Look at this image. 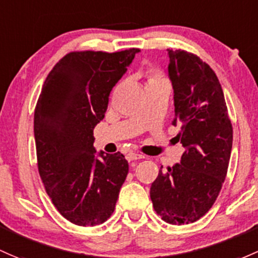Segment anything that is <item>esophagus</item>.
Returning a JSON list of instances; mask_svg holds the SVG:
<instances>
[{"label": "esophagus", "instance_id": "obj_1", "mask_svg": "<svg viewBox=\"0 0 258 258\" xmlns=\"http://www.w3.org/2000/svg\"><path fill=\"white\" fill-rule=\"evenodd\" d=\"M142 158H145V156H142V154H140V153H134V152H131V153H128L126 156V159L128 162L138 161V159H142Z\"/></svg>", "mask_w": 258, "mask_h": 258}]
</instances>
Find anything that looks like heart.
Segmentation results:
<instances>
[{
    "mask_svg": "<svg viewBox=\"0 0 258 258\" xmlns=\"http://www.w3.org/2000/svg\"><path fill=\"white\" fill-rule=\"evenodd\" d=\"M158 83H167V81H165L163 75H162L161 73H151L147 80V86L151 85V84H158Z\"/></svg>",
    "mask_w": 258,
    "mask_h": 258,
    "instance_id": "b5f03b06",
    "label": "heart"
}]
</instances>
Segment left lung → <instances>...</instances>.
Here are the masks:
<instances>
[{
    "instance_id": "left-lung-1",
    "label": "left lung",
    "mask_w": 258,
    "mask_h": 258,
    "mask_svg": "<svg viewBox=\"0 0 258 258\" xmlns=\"http://www.w3.org/2000/svg\"><path fill=\"white\" fill-rule=\"evenodd\" d=\"M168 77L174 91V126L184 147L180 163L161 170L151 200L162 220L191 224L213 207L227 173L232 124L218 77L199 56L168 49Z\"/></svg>"
}]
</instances>
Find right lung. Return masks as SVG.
Instances as JSON below:
<instances>
[{
	"mask_svg": "<svg viewBox=\"0 0 258 258\" xmlns=\"http://www.w3.org/2000/svg\"><path fill=\"white\" fill-rule=\"evenodd\" d=\"M138 51H73L43 84L34 110L38 170L56 210L79 226L100 225L112 215L128 173L120 152L96 156L94 128Z\"/></svg>",
	"mask_w": 258,
	"mask_h": 258,
	"instance_id": "right-lung-1",
	"label": "right lung"
}]
</instances>
